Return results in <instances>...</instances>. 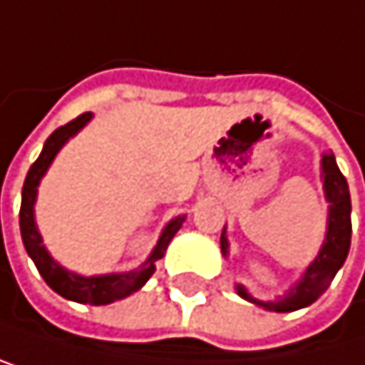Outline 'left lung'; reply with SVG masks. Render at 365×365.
<instances>
[{
	"label": "left lung",
	"instance_id": "1",
	"mask_svg": "<svg viewBox=\"0 0 365 365\" xmlns=\"http://www.w3.org/2000/svg\"><path fill=\"white\" fill-rule=\"evenodd\" d=\"M322 185H324V198L328 202V218H326V235L319 247V253L311 262L306 271L299 275V279L293 287L275 297V299H257L249 293L245 284H235V293L242 299L259 306L264 311L275 313H291L311 306L319 299V295L330 287V282L337 275V271L344 267L350 249V191L348 182L341 176L335 154L324 152L322 154ZM220 251L227 257L229 255V240H227V227L220 235Z\"/></svg>",
	"mask_w": 365,
	"mask_h": 365
}]
</instances>
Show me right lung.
Masks as SVG:
<instances>
[{
	"instance_id": "add662e5",
	"label": "right lung",
	"mask_w": 365,
	"mask_h": 365,
	"mask_svg": "<svg viewBox=\"0 0 365 365\" xmlns=\"http://www.w3.org/2000/svg\"><path fill=\"white\" fill-rule=\"evenodd\" d=\"M92 112H86L81 116H76L74 120H70L63 128L54 130L48 140L43 143V150L39 154V158L32 163L30 172L26 176L24 189H21V211H19V229H21V240L24 247L30 255V259L35 262L37 271L41 273V277L46 279L48 287L59 293L66 299L78 302V304H92V306H103V304H112L116 299L128 297L136 291H140L147 279H150L156 271V262L165 255L172 237L178 233V229L182 227L187 215H176L174 220H169L165 225V229L160 231L156 247L152 249V253L147 255V259L134 271H120V273H103V275H81L68 271L66 267H61L56 262L50 251L43 245V237L37 229V220H35V205H37V193H39V185L41 178L48 174V169L52 165V160L56 158L63 150V145L81 132L86 125L92 120Z\"/></svg>"
}]
</instances>
